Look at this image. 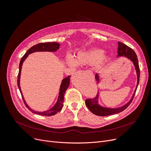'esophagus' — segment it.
I'll return each mask as SVG.
<instances>
[{"label": "esophagus", "instance_id": "1", "mask_svg": "<svg viewBox=\"0 0 151 151\" xmlns=\"http://www.w3.org/2000/svg\"><path fill=\"white\" fill-rule=\"evenodd\" d=\"M88 72H89V73H91V71H90V70H88Z\"/></svg>", "mask_w": 151, "mask_h": 151}]
</instances>
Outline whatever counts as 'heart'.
Segmentation results:
<instances>
[{"label": "heart", "mask_w": 151, "mask_h": 151, "mask_svg": "<svg viewBox=\"0 0 151 151\" xmlns=\"http://www.w3.org/2000/svg\"><path fill=\"white\" fill-rule=\"evenodd\" d=\"M104 53L102 49L90 48L79 52L76 60L72 56H67L66 62L70 66H76V64L81 66L96 64L98 67H101L108 59V56Z\"/></svg>", "instance_id": "obj_1"}]
</instances>
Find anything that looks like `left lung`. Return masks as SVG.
I'll return each mask as SVG.
<instances>
[{
    "mask_svg": "<svg viewBox=\"0 0 151 151\" xmlns=\"http://www.w3.org/2000/svg\"><path fill=\"white\" fill-rule=\"evenodd\" d=\"M118 54L116 57H123L129 59V60L133 63V65L135 67L136 74H137V85L135 87V89L134 90V92L132 94L131 98L126 104L123 105L122 106L118 107V108H109L102 106V105L99 103V93H98L97 96L93 98V99H89L86 100V104L87 107L88 108L89 110L92 112L93 114L98 116H109L114 115V114L119 113L123 111L129 106L130 103L132 102V99H133L135 93L136 92L137 88L139 83V78H140V69L139 66V62L137 59V56L135 54V52L132 48L127 46L126 45L123 44L122 43L118 42ZM96 80L97 83L99 84L100 83V77L99 74H96L95 76Z\"/></svg>",
    "mask_w": 151,
    "mask_h": 151,
    "instance_id": "8db88e82",
    "label": "left lung"
}]
</instances>
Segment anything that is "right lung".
<instances>
[{
	"label": "right lung",
	"instance_id": "1",
	"mask_svg": "<svg viewBox=\"0 0 151 151\" xmlns=\"http://www.w3.org/2000/svg\"><path fill=\"white\" fill-rule=\"evenodd\" d=\"M60 46V45L57 42H48V43H42L36 44L34 45V46L31 47L28 51L26 52L24 55L22 57V58H21V60L20 61L19 66V74H18V78H17V86H18V88L19 89V91L22 96V98L23 99V101L26 105V106L28 108L32 113L38 114V115H42V116H52V115H55V114H57L58 112L60 111L63 107V99H64V94L65 93L66 90L68 88V86L70 85V76H69L62 79V83L60 84V89H59L58 96L57 100L56 103H55V104L51 108H50L49 109H47V110L44 111H35L33 109H31L28 106V104L26 103V100L24 99L23 94H22V93L21 91V88L20 86V79H21V74L22 64H23V62L25 61L27 57H28L29 55L31 53L38 52H55L57 51V50L59 49Z\"/></svg>",
	"mask_w": 151,
	"mask_h": 151
}]
</instances>
